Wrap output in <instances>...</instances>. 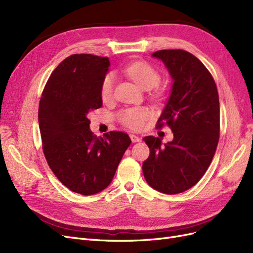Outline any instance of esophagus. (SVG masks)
Segmentation results:
<instances>
[{
    "label": "esophagus",
    "instance_id": "esophagus-1",
    "mask_svg": "<svg viewBox=\"0 0 253 253\" xmlns=\"http://www.w3.org/2000/svg\"><path fill=\"white\" fill-rule=\"evenodd\" d=\"M129 138H131L132 142H139V141L141 140L140 137L136 136V135H134V134H129Z\"/></svg>",
    "mask_w": 253,
    "mask_h": 253
}]
</instances>
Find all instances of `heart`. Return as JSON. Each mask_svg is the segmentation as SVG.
<instances>
[{"label":"heart","instance_id":"obj_1","mask_svg":"<svg viewBox=\"0 0 253 253\" xmlns=\"http://www.w3.org/2000/svg\"><path fill=\"white\" fill-rule=\"evenodd\" d=\"M125 73L137 85L143 89L153 88L157 85L160 80V76L155 68L149 63L141 62V61L127 65ZM115 82H116V77L112 73L104 77L100 88V94L103 100H109L112 98ZM149 115L150 111L147 108L137 106V108H129L121 111L119 118L126 126L132 129H138L143 126V121L149 117Z\"/></svg>","mask_w":253,"mask_h":253}]
</instances>
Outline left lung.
Instances as JSON below:
<instances>
[{
    "label": "left lung",
    "instance_id": "8db88e82",
    "mask_svg": "<svg viewBox=\"0 0 253 253\" xmlns=\"http://www.w3.org/2000/svg\"><path fill=\"white\" fill-rule=\"evenodd\" d=\"M153 58L165 64L172 88L157 127L165 124L174 138L164 143L144 137L150 156L142 164L149 185L165 194H177L200 181L215 154L219 138V100L216 84L206 66L182 49H163Z\"/></svg>",
    "mask_w": 253,
    "mask_h": 253
}]
</instances>
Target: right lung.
<instances>
[{
    "mask_svg": "<svg viewBox=\"0 0 253 253\" xmlns=\"http://www.w3.org/2000/svg\"><path fill=\"white\" fill-rule=\"evenodd\" d=\"M110 60L89 53L61 62L45 85L39 105L43 152L51 171L73 192L93 195L108 187L125 152L127 134L96 137L88 114L102 106L101 83Z\"/></svg>",
    "mask_w": 253,
    "mask_h": 253,
    "instance_id": "add662e5",
    "label": "right lung"
}]
</instances>
